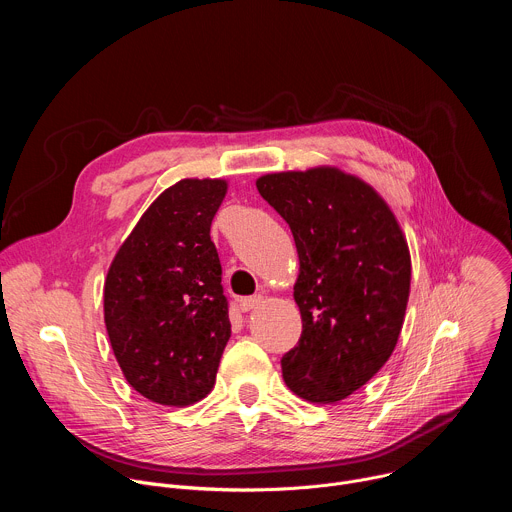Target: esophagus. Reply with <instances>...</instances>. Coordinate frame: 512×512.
<instances>
[{"mask_svg":"<svg viewBox=\"0 0 512 512\" xmlns=\"http://www.w3.org/2000/svg\"><path fill=\"white\" fill-rule=\"evenodd\" d=\"M261 302H263V298H261V296L243 298V300H239V308H241V312H251V310H255Z\"/></svg>","mask_w":512,"mask_h":512,"instance_id":"34e87169","label":"esophagus"}]
</instances>
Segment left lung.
Instances as JSON below:
<instances>
[{"label":"left lung","mask_w":512,"mask_h":512,"mask_svg":"<svg viewBox=\"0 0 512 512\" xmlns=\"http://www.w3.org/2000/svg\"><path fill=\"white\" fill-rule=\"evenodd\" d=\"M257 190L289 225L300 257L302 336L281 358L283 381L310 403H336L397 346L411 285L405 235L379 192L338 168L265 174Z\"/></svg>","instance_id":"8db88e82"}]
</instances>
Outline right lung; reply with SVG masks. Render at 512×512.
<instances>
[{"label":"right lung","mask_w":512,"mask_h":512,"mask_svg":"<svg viewBox=\"0 0 512 512\" xmlns=\"http://www.w3.org/2000/svg\"><path fill=\"white\" fill-rule=\"evenodd\" d=\"M225 180L166 188L119 247L103 308L113 354L145 399L186 407L204 399L231 338L221 261L210 241Z\"/></svg>","instance_id":"obj_1"}]
</instances>
